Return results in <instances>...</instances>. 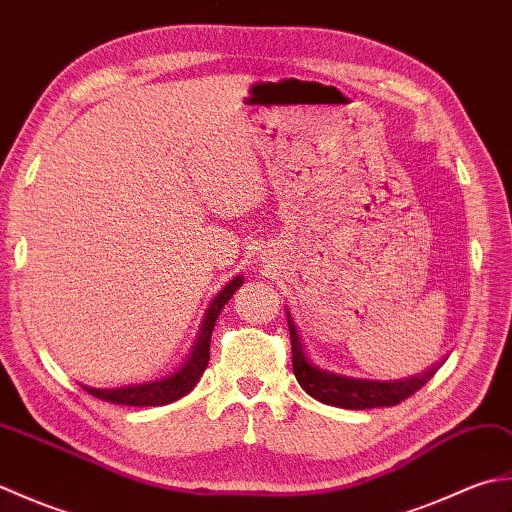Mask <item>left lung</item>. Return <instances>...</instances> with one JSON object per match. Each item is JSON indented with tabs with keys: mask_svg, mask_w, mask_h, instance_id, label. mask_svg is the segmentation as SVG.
I'll return each mask as SVG.
<instances>
[{
	"mask_svg": "<svg viewBox=\"0 0 512 512\" xmlns=\"http://www.w3.org/2000/svg\"><path fill=\"white\" fill-rule=\"evenodd\" d=\"M288 328L292 343V372H295L299 385L319 402L341 409H374V407H394L398 402L413 396L438 372L442 363H436L416 376L405 378H369L352 376L334 369L321 367L306 354L299 332L295 328V319L288 312Z\"/></svg>",
	"mask_w": 512,
	"mask_h": 512,
	"instance_id": "left-lung-1",
	"label": "left lung"
}]
</instances>
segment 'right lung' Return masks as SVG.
Segmentation results:
<instances>
[{
    "label": "right lung",
    "mask_w": 512,
    "mask_h": 512,
    "mask_svg": "<svg viewBox=\"0 0 512 512\" xmlns=\"http://www.w3.org/2000/svg\"><path fill=\"white\" fill-rule=\"evenodd\" d=\"M242 284H244V277L237 275L235 279L228 281L220 295L211 301L209 310L204 314L198 341H195L187 361H184L182 367H178L173 374L160 380H151V383H143V385H127V387H116V389H96V387H83V389L94 398L114 402V405H127V407L169 405V402L187 396L195 387V383L200 380V376L204 374L206 365H209V347H211V334L215 328V321L220 317L226 301L233 297V292Z\"/></svg>",
    "instance_id": "add662e5"
}]
</instances>
